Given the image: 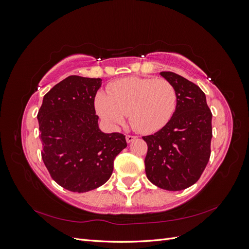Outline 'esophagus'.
Wrapping results in <instances>:
<instances>
[{"mask_svg":"<svg viewBox=\"0 0 249 249\" xmlns=\"http://www.w3.org/2000/svg\"><path fill=\"white\" fill-rule=\"evenodd\" d=\"M136 138L137 137L136 136H133V135H126V136H125V140H126L127 143H131L132 141H134Z\"/></svg>","mask_w":249,"mask_h":249,"instance_id":"1","label":"esophagus"}]
</instances>
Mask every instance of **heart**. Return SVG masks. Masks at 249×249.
<instances>
[{"instance_id":"1","label":"heart","mask_w":249,"mask_h":249,"mask_svg":"<svg viewBox=\"0 0 249 249\" xmlns=\"http://www.w3.org/2000/svg\"><path fill=\"white\" fill-rule=\"evenodd\" d=\"M176 88L165 79L125 78L100 91L94 100L96 113L111 127L122 124L125 115L135 130L152 133L166 124L177 108Z\"/></svg>"}]
</instances>
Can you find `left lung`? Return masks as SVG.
Listing matches in <instances>:
<instances>
[{"instance_id": "1", "label": "left lung", "mask_w": 249, "mask_h": 249, "mask_svg": "<svg viewBox=\"0 0 249 249\" xmlns=\"http://www.w3.org/2000/svg\"><path fill=\"white\" fill-rule=\"evenodd\" d=\"M160 74L176 88L177 108L160 131L142 137L147 144L145 173L161 189L179 191L196 183L209 162L212 113L197 85L175 72Z\"/></svg>"}]
</instances>
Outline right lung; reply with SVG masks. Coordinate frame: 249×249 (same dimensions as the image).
<instances>
[{
	"label": "right lung",
	"mask_w": 249,
	"mask_h": 249,
	"mask_svg": "<svg viewBox=\"0 0 249 249\" xmlns=\"http://www.w3.org/2000/svg\"><path fill=\"white\" fill-rule=\"evenodd\" d=\"M102 79L70 76L43 96L37 114L41 157L52 178L72 192L104 185L115 157L126 147L125 136L99 127L94 97Z\"/></svg>",
	"instance_id": "1"
}]
</instances>
